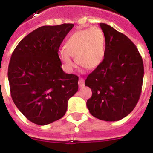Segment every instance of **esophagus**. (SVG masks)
I'll return each mask as SVG.
<instances>
[{"instance_id": "1", "label": "esophagus", "mask_w": 153, "mask_h": 153, "mask_svg": "<svg viewBox=\"0 0 153 153\" xmlns=\"http://www.w3.org/2000/svg\"><path fill=\"white\" fill-rule=\"evenodd\" d=\"M84 85H85L84 79H82V78H81V79H79V87H83V86H84Z\"/></svg>"}]
</instances>
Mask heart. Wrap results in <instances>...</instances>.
I'll list each match as a JSON object with an SVG mask.
<instances>
[{"label":"heart","mask_w":153,"mask_h":153,"mask_svg":"<svg viewBox=\"0 0 153 153\" xmlns=\"http://www.w3.org/2000/svg\"><path fill=\"white\" fill-rule=\"evenodd\" d=\"M64 48L59 51V57L67 70L71 71L74 67L71 57L84 68L94 69L104 57V33L99 27L78 30L67 39Z\"/></svg>","instance_id":"1"}]
</instances>
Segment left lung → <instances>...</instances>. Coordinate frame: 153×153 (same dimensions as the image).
<instances>
[{
	"label": "left lung",
	"mask_w": 153,
	"mask_h": 153,
	"mask_svg": "<svg viewBox=\"0 0 153 153\" xmlns=\"http://www.w3.org/2000/svg\"><path fill=\"white\" fill-rule=\"evenodd\" d=\"M100 25L105 36L104 58L85 79V85L92 92L86 106L95 117L117 121L128 116L138 103L144 65L128 37L105 23Z\"/></svg>",
	"instance_id": "obj_1"
}]
</instances>
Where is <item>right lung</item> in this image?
Here are the masks:
<instances>
[{
  "label": "right lung",
  "instance_id": "right-lung-1",
  "mask_svg": "<svg viewBox=\"0 0 153 153\" xmlns=\"http://www.w3.org/2000/svg\"><path fill=\"white\" fill-rule=\"evenodd\" d=\"M74 24L44 25L24 37L7 71L12 100L31 122L46 125L61 119L79 88V77L61 68L59 47Z\"/></svg>",
  "mask_w": 153,
  "mask_h": 153
}]
</instances>
